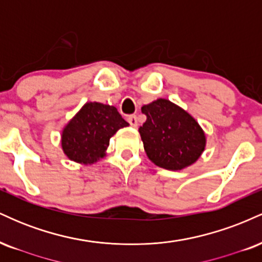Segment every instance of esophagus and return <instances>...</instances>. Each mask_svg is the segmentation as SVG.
I'll return each mask as SVG.
<instances>
[{
    "label": "esophagus",
    "instance_id": "1",
    "mask_svg": "<svg viewBox=\"0 0 262 262\" xmlns=\"http://www.w3.org/2000/svg\"><path fill=\"white\" fill-rule=\"evenodd\" d=\"M128 122H129V124L132 125V127H134V128L138 127V118H137V116H129L128 117Z\"/></svg>",
    "mask_w": 262,
    "mask_h": 262
}]
</instances>
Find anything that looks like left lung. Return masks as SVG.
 <instances>
[{
    "mask_svg": "<svg viewBox=\"0 0 262 262\" xmlns=\"http://www.w3.org/2000/svg\"><path fill=\"white\" fill-rule=\"evenodd\" d=\"M141 112L146 121L139 128V134L152 164L179 171L201 158L207 137L187 111L166 98H158L141 107Z\"/></svg>",
    "mask_w": 262,
    "mask_h": 262,
    "instance_id": "1",
    "label": "left lung"
}]
</instances>
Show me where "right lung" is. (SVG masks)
I'll return each mask as SVG.
<instances>
[{"mask_svg": "<svg viewBox=\"0 0 262 262\" xmlns=\"http://www.w3.org/2000/svg\"><path fill=\"white\" fill-rule=\"evenodd\" d=\"M128 125L116 107L86 102L62 128L61 149L71 161L92 165L106 156L111 138Z\"/></svg>", "mask_w": 262, "mask_h": 262, "instance_id": "1", "label": "right lung"}]
</instances>
